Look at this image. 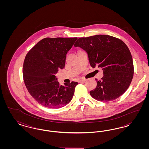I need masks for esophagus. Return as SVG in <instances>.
Returning a JSON list of instances; mask_svg holds the SVG:
<instances>
[{"label":"esophagus","instance_id":"obj_1","mask_svg":"<svg viewBox=\"0 0 149 149\" xmlns=\"http://www.w3.org/2000/svg\"><path fill=\"white\" fill-rule=\"evenodd\" d=\"M86 81L85 79H80L78 80V82L80 83V82H83V81Z\"/></svg>","mask_w":149,"mask_h":149}]
</instances>
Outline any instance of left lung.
<instances>
[{
  "label": "left lung",
  "mask_w": 149,
  "mask_h": 149,
  "mask_svg": "<svg viewBox=\"0 0 149 149\" xmlns=\"http://www.w3.org/2000/svg\"><path fill=\"white\" fill-rule=\"evenodd\" d=\"M88 54L91 66L102 68L103 77L97 81L96 88L90 92L99 101L113 100L125 92L134 76L131 54L122 40L109 35H95L79 38L74 44Z\"/></svg>",
  "instance_id": "1"
}]
</instances>
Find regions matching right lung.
Listing matches in <instances>:
<instances>
[{
    "label": "right lung",
    "instance_id": "1",
    "mask_svg": "<svg viewBox=\"0 0 149 149\" xmlns=\"http://www.w3.org/2000/svg\"><path fill=\"white\" fill-rule=\"evenodd\" d=\"M77 39L45 38L26 55L23 66L24 84L31 96L43 106L59 108L72 98L78 82L60 85L55 74L64 69L66 55Z\"/></svg>",
    "mask_w": 149,
    "mask_h": 149
}]
</instances>
